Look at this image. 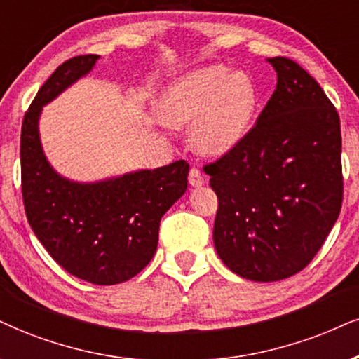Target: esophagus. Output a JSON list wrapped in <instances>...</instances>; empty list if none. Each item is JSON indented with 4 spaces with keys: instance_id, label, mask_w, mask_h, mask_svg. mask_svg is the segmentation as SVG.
I'll use <instances>...</instances> for the list:
<instances>
[{
    "instance_id": "34e87169",
    "label": "esophagus",
    "mask_w": 359,
    "mask_h": 359,
    "mask_svg": "<svg viewBox=\"0 0 359 359\" xmlns=\"http://www.w3.org/2000/svg\"><path fill=\"white\" fill-rule=\"evenodd\" d=\"M188 181L189 184H191L193 188H200L201 184H205V176L201 175L200 168L193 166L191 170H189V175H188Z\"/></svg>"
}]
</instances>
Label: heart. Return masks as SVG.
<instances>
[{
	"instance_id": "1",
	"label": "heart",
	"mask_w": 359,
	"mask_h": 359,
	"mask_svg": "<svg viewBox=\"0 0 359 359\" xmlns=\"http://www.w3.org/2000/svg\"><path fill=\"white\" fill-rule=\"evenodd\" d=\"M256 90L250 76L211 65L176 79L163 93L159 113L166 125L193 123L191 140L205 154H223L250 130Z\"/></svg>"
}]
</instances>
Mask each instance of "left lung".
Here are the masks:
<instances>
[{
    "label": "left lung",
    "instance_id": "1",
    "mask_svg": "<svg viewBox=\"0 0 359 359\" xmlns=\"http://www.w3.org/2000/svg\"><path fill=\"white\" fill-rule=\"evenodd\" d=\"M278 83L256 125L205 166L218 196L216 253L238 276L280 281L306 268L341 211V128L313 76L268 57Z\"/></svg>",
    "mask_w": 359,
    "mask_h": 359
}]
</instances>
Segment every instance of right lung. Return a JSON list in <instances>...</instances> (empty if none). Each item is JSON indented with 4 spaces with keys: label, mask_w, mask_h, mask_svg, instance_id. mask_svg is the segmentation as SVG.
<instances>
[{
    "label": "right lung",
    "mask_w": 359,
    "mask_h": 359,
    "mask_svg": "<svg viewBox=\"0 0 359 359\" xmlns=\"http://www.w3.org/2000/svg\"><path fill=\"white\" fill-rule=\"evenodd\" d=\"M98 57L65 61L34 96L21 126V191L31 229L60 266L93 285H118L156 253L159 221L187 191L189 165L180 159L96 183H78L53 170L39 140V114L90 73Z\"/></svg>",
    "instance_id": "add662e5"
}]
</instances>
